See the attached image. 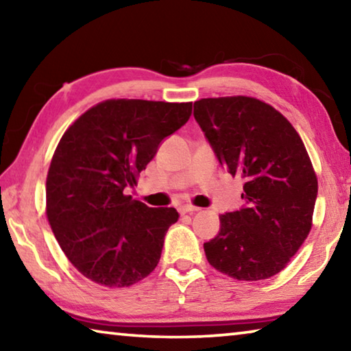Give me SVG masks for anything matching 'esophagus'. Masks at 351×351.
I'll list each match as a JSON object with an SVG mask.
<instances>
[{"instance_id": "1", "label": "esophagus", "mask_w": 351, "mask_h": 351, "mask_svg": "<svg viewBox=\"0 0 351 351\" xmlns=\"http://www.w3.org/2000/svg\"><path fill=\"white\" fill-rule=\"evenodd\" d=\"M198 210H199L198 207L190 206V204H181V206H178V212H180L181 215H184V213H195V212H198Z\"/></svg>"}]
</instances>
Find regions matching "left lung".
Listing matches in <instances>:
<instances>
[{
  "label": "left lung",
  "mask_w": 351,
  "mask_h": 351,
  "mask_svg": "<svg viewBox=\"0 0 351 351\" xmlns=\"http://www.w3.org/2000/svg\"><path fill=\"white\" fill-rule=\"evenodd\" d=\"M193 116L218 162L240 176L245 206L219 215L207 261L237 280L280 272L310 234L317 178L294 127L271 105L235 96L201 99Z\"/></svg>",
  "instance_id": "8db88e82"
}]
</instances>
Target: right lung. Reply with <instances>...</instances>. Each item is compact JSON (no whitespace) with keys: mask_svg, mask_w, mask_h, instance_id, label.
I'll list each match as a JSON object with an SVG mask.
<instances>
[{"mask_svg":"<svg viewBox=\"0 0 351 351\" xmlns=\"http://www.w3.org/2000/svg\"><path fill=\"white\" fill-rule=\"evenodd\" d=\"M190 114V102L105 100L62 136L47 171L46 215L62 251L94 283L130 287L156 268L180 215L123 190Z\"/></svg>","mask_w":351,"mask_h":351,"instance_id":"1","label":"right lung"}]
</instances>
